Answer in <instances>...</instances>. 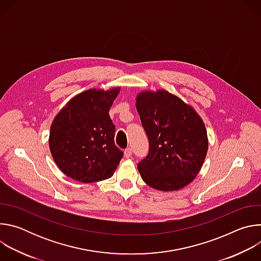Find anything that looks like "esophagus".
<instances>
[{
  "label": "esophagus",
  "instance_id": "1",
  "mask_svg": "<svg viewBox=\"0 0 261 261\" xmlns=\"http://www.w3.org/2000/svg\"><path fill=\"white\" fill-rule=\"evenodd\" d=\"M124 155H125L126 158H130V157L132 156V151H131L130 147H127V148H126L125 152H124Z\"/></svg>",
  "mask_w": 261,
  "mask_h": 261
}]
</instances>
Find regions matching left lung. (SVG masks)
<instances>
[{
	"label": "left lung",
	"instance_id": "obj_1",
	"mask_svg": "<svg viewBox=\"0 0 261 261\" xmlns=\"http://www.w3.org/2000/svg\"><path fill=\"white\" fill-rule=\"evenodd\" d=\"M136 109L150 143L147 156L137 165L143 181L161 191L181 189L198 174L207 153L201 118L163 90L140 93Z\"/></svg>",
	"mask_w": 261,
	"mask_h": 261
}]
</instances>
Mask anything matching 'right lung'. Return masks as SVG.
<instances>
[{"mask_svg":"<svg viewBox=\"0 0 261 261\" xmlns=\"http://www.w3.org/2000/svg\"><path fill=\"white\" fill-rule=\"evenodd\" d=\"M120 89H91L72 98L55 118L49 148L58 167L69 177L94 182L110 177L123 151L115 143L116 126L108 111Z\"/></svg>","mask_w":261,"mask_h":261,"instance_id":"1","label":"right lung"}]
</instances>
